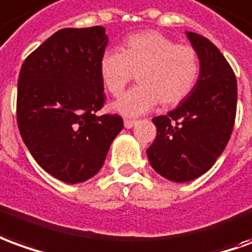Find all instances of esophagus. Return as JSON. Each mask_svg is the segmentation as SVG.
I'll list each match as a JSON object with an SVG mask.
<instances>
[{"label":"esophagus","instance_id":"34e87169","mask_svg":"<svg viewBox=\"0 0 252 252\" xmlns=\"http://www.w3.org/2000/svg\"><path fill=\"white\" fill-rule=\"evenodd\" d=\"M134 125L135 121H133V119H125V127H126V129H131Z\"/></svg>","mask_w":252,"mask_h":252}]
</instances>
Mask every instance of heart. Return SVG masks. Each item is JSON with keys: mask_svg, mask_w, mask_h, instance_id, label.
<instances>
[{"mask_svg": "<svg viewBox=\"0 0 252 252\" xmlns=\"http://www.w3.org/2000/svg\"><path fill=\"white\" fill-rule=\"evenodd\" d=\"M106 89L119 96L134 78L138 81L114 108L134 117L161 107L183 103L195 88L201 74L198 51L190 44H176L158 31H142L123 40L121 51L107 50L99 62Z\"/></svg>", "mask_w": 252, "mask_h": 252, "instance_id": "1", "label": "heart"}]
</instances>
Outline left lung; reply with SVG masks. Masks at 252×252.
Segmentation results:
<instances>
[{"instance_id":"1","label":"left lung","mask_w":252,"mask_h":252,"mask_svg":"<svg viewBox=\"0 0 252 252\" xmlns=\"http://www.w3.org/2000/svg\"><path fill=\"white\" fill-rule=\"evenodd\" d=\"M201 60L190 96L167 115L155 117L158 134L149 148L152 168L172 182H190L213 167L231 138L236 118V76L209 39L186 32Z\"/></svg>"}]
</instances>
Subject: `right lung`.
Returning <instances> with one entry per match:
<instances>
[{"label": "right lung", "instance_id": "obj_1", "mask_svg": "<svg viewBox=\"0 0 252 252\" xmlns=\"http://www.w3.org/2000/svg\"><path fill=\"white\" fill-rule=\"evenodd\" d=\"M103 27L63 28L24 61L17 84L21 138L42 168L65 183L97 174L123 127L118 114L99 115L104 84L99 62L108 37Z\"/></svg>", "mask_w": 252, "mask_h": 252}]
</instances>
